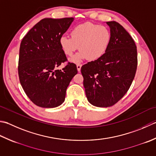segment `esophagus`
Listing matches in <instances>:
<instances>
[{
	"label": "esophagus",
	"mask_w": 156,
	"mask_h": 156,
	"mask_svg": "<svg viewBox=\"0 0 156 156\" xmlns=\"http://www.w3.org/2000/svg\"><path fill=\"white\" fill-rule=\"evenodd\" d=\"M76 67H77V69H78V72H80V69H81V67H82V66L80 65V64H77V66H76Z\"/></svg>",
	"instance_id": "obj_1"
}]
</instances>
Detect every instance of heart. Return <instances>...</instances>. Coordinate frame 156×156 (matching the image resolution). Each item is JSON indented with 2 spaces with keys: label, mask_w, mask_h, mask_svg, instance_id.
<instances>
[{
  "label": "heart",
  "mask_w": 156,
  "mask_h": 156,
  "mask_svg": "<svg viewBox=\"0 0 156 156\" xmlns=\"http://www.w3.org/2000/svg\"><path fill=\"white\" fill-rule=\"evenodd\" d=\"M70 35L71 37L62 36L59 44L63 53L68 57H72L80 48V51L70 59V62L75 63L87 58L90 61L100 59L108 51L112 38L111 32L106 26L91 23L75 26Z\"/></svg>",
  "instance_id": "obj_1"
}]
</instances>
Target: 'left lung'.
<instances>
[{
    "instance_id": "left-lung-1",
    "label": "left lung",
    "mask_w": 156,
    "mask_h": 156,
    "mask_svg": "<svg viewBox=\"0 0 156 156\" xmlns=\"http://www.w3.org/2000/svg\"><path fill=\"white\" fill-rule=\"evenodd\" d=\"M106 23L112 35L108 51L100 59L81 68L87 100L99 108L111 107L122 98L137 67L136 47L129 32L116 21Z\"/></svg>"
}]
</instances>
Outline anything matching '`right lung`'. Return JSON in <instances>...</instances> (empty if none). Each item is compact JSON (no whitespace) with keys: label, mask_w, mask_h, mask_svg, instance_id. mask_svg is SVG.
Wrapping results in <instances>:
<instances>
[{"label":"right lung","mask_w":156,"mask_h":156,"mask_svg":"<svg viewBox=\"0 0 156 156\" xmlns=\"http://www.w3.org/2000/svg\"><path fill=\"white\" fill-rule=\"evenodd\" d=\"M74 18H45L34 26L21 41L18 74L27 96L41 108H53L64 102L67 88L77 74L74 63H68L59 44Z\"/></svg>","instance_id":"1"}]
</instances>
